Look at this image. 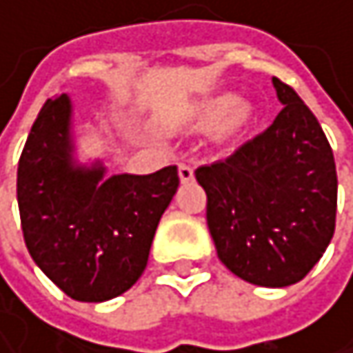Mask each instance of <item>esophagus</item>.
<instances>
[{
	"instance_id": "34e87169",
	"label": "esophagus",
	"mask_w": 353,
	"mask_h": 353,
	"mask_svg": "<svg viewBox=\"0 0 353 353\" xmlns=\"http://www.w3.org/2000/svg\"><path fill=\"white\" fill-rule=\"evenodd\" d=\"M177 172H179V179H181L183 183H188V181L194 179V170H192L190 165H185V163H181V165L177 168Z\"/></svg>"
}]
</instances>
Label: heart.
<instances>
[{"label":"heart","mask_w":353,"mask_h":353,"mask_svg":"<svg viewBox=\"0 0 353 353\" xmlns=\"http://www.w3.org/2000/svg\"><path fill=\"white\" fill-rule=\"evenodd\" d=\"M245 110H241V100L233 94H223L208 100L196 114V126L202 130H221L235 120H243Z\"/></svg>","instance_id":"heart-1"}]
</instances>
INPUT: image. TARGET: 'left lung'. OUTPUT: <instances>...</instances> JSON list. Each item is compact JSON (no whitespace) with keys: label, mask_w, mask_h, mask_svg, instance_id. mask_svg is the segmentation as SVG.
Returning <instances> with one entry per match:
<instances>
[{"label":"left lung","mask_w":353,"mask_h":353,"mask_svg":"<svg viewBox=\"0 0 353 353\" xmlns=\"http://www.w3.org/2000/svg\"><path fill=\"white\" fill-rule=\"evenodd\" d=\"M282 112L225 161L202 165L206 223L219 259L255 286L303 280L335 231L337 174L329 141L299 94L272 77Z\"/></svg>","instance_id":"8db88e82"}]
</instances>
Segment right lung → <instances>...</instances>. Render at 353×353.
Segmentation results:
<instances>
[{"label":"right lung","instance_id":"1","mask_svg":"<svg viewBox=\"0 0 353 353\" xmlns=\"http://www.w3.org/2000/svg\"><path fill=\"white\" fill-rule=\"evenodd\" d=\"M73 104L46 100L18 165V206L34 263L73 301L104 303L145 272L151 243L179 185L177 168L114 174L75 157Z\"/></svg>","mask_w":353,"mask_h":353}]
</instances>
